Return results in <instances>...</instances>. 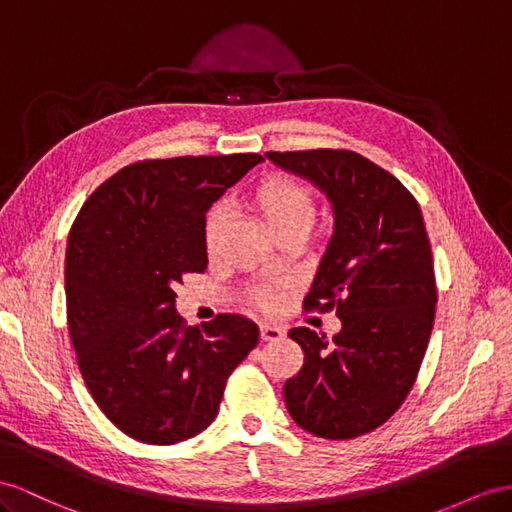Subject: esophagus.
Returning <instances> with one entry per match:
<instances>
[{
    "label": "esophagus",
    "instance_id": "esophagus-1",
    "mask_svg": "<svg viewBox=\"0 0 512 512\" xmlns=\"http://www.w3.org/2000/svg\"><path fill=\"white\" fill-rule=\"evenodd\" d=\"M259 335L264 342H279V339H283V331L279 329V326H272V324H261Z\"/></svg>",
    "mask_w": 512,
    "mask_h": 512
}]
</instances>
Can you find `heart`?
<instances>
[{
    "label": "heart",
    "mask_w": 512,
    "mask_h": 512,
    "mask_svg": "<svg viewBox=\"0 0 512 512\" xmlns=\"http://www.w3.org/2000/svg\"><path fill=\"white\" fill-rule=\"evenodd\" d=\"M248 205L261 218L272 235H279L294 227H311L316 216V199L313 192L290 177L268 175L261 179L253 192L248 194ZM225 229V212L220 207L209 209L203 222V242L207 253H214ZM255 303L261 309H274L277 296L270 290H259Z\"/></svg>",
    "instance_id": "b5f03b06"
}]
</instances>
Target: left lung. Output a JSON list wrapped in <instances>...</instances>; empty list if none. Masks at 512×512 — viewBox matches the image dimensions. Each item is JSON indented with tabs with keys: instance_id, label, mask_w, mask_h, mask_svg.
Returning <instances> with one entry per match:
<instances>
[{
	"instance_id": "obj_1",
	"label": "left lung",
	"mask_w": 512,
	"mask_h": 512,
	"mask_svg": "<svg viewBox=\"0 0 512 512\" xmlns=\"http://www.w3.org/2000/svg\"><path fill=\"white\" fill-rule=\"evenodd\" d=\"M266 155L316 183L335 214L305 309H335L342 331L333 342L307 326L290 331L305 363L283 385L285 406L311 435L355 439L400 409L426 355L437 285L422 209L396 177L355 151Z\"/></svg>"
}]
</instances>
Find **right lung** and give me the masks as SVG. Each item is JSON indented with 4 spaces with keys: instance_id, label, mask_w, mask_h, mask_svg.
Listing matches in <instances>:
<instances>
[{
    "instance_id": "obj_1",
    "label": "right lung",
    "mask_w": 512,
    "mask_h": 512,
    "mask_svg": "<svg viewBox=\"0 0 512 512\" xmlns=\"http://www.w3.org/2000/svg\"><path fill=\"white\" fill-rule=\"evenodd\" d=\"M259 153L183 155L121 168L88 196L69 231L67 320L90 396L127 437L173 445L218 415L227 378L257 346L233 313L188 326L183 274L205 272V212Z\"/></svg>"
}]
</instances>
